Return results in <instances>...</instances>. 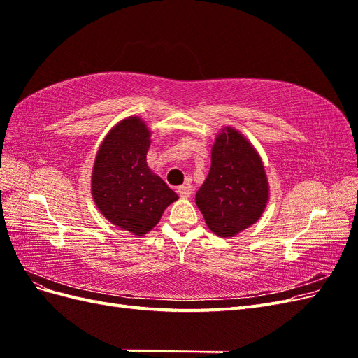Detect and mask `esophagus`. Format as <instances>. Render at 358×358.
Returning a JSON list of instances; mask_svg holds the SVG:
<instances>
[{
	"mask_svg": "<svg viewBox=\"0 0 358 358\" xmlns=\"http://www.w3.org/2000/svg\"><path fill=\"white\" fill-rule=\"evenodd\" d=\"M178 194L182 199H188L191 196V187L189 185H182L178 187Z\"/></svg>",
	"mask_w": 358,
	"mask_h": 358,
	"instance_id": "34e87169",
	"label": "esophagus"
}]
</instances>
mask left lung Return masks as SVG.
I'll return each instance as SVG.
<instances>
[{
	"mask_svg": "<svg viewBox=\"0 0 358 358\" xmlns=\"http://www.w3.org/2000/svg\"><path fill=\"white\" fill-rule=\"evenodd\" d=\"M270 187L254 145L233 127L216 134L210 170L196 194V204L209 230L234 237L255 224L266 209Z\"/></svg>",
	"mask_w": 358,
	"mask_h": 358,
	"instance_id": "1",
	"label": "left lung"
}]
</instances>
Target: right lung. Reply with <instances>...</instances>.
<instances>
[{"label": "right lung", "mask_w": 358, "mask_h": 358, "mask_svg": "<svg viewBox=\"0 0 358 358\" xmlns=\"http://www.w3.org/2000/svg\"><path fill=\"white\" fill-rule=\"evenodd\" d=\"M150 129L140 116L119 121L96 150L91 194L96 208L117 229L148 234L178 194L149 169Z\"/></svg>", "instance_id": "right-lung-1"}]
</instances>
